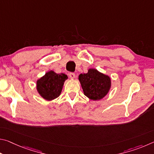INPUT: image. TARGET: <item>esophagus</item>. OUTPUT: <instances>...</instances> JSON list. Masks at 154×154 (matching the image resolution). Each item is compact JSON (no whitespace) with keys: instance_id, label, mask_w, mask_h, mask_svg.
<instances>
[{"instance_id":"obj_1","label":"esophagus","mask_w":154,"mask_h":154,"mask_svg":"<svg viewBox=\"0 0 154 154\" xmlns=\"http://www.w3.org/2000/svg\"><path fill=\"white\" fill-rule=\"evenodd\" d=\"M69 77L71 79H73L75 78V73H73V72H71V73H69Z\"/></svg>"}]
</instances>
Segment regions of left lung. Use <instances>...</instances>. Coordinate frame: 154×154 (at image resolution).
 Here are the masks:
<instances>
[{"instance_id": "left-lung-1", "label": "left lung", "mask_w": 154, "mask_h": 154, "mask_svg": "<svg viewBox=\"0 0 154 154\" xmlns=\"http://www.w3.org/2000/svg\"><path fill=\"white\" fill-rule=\"evenodd\" d=\"M79 81L85 96L92 100H99L107 95L111 88V79L96 69H89L87 73L80 74Z\"/></svg>"}]
</instances>
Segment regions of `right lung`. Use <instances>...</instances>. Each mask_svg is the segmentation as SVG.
I'll return each instance as SVG.
<instances>
[{
	"instance_id": "right-lung-1",
	"label": "right lung",
	"mask_w": 154,
	"mask_h": 154,
	"mask_svg": "<svg viewBox=\"0 0 154 154\" xmlns=\"http://www.w3.org/2000/svg\"><path fill=\"white\" fill-rule=\"evenodd\" d=\"M68 79L64 73L49 71L36 81V90L43 99L51 101L60 95L64 82Z\"/></svg>"
}]
</instances>
